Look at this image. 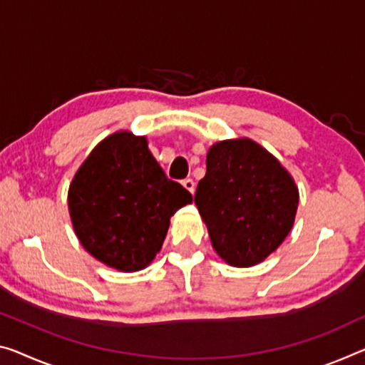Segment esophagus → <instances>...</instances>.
Segmentation results:
<instances>
[{
    "label": "esophagus",
    "instance_id": "34e87169",
    "mask_svg": "<svg viewBox=\"0 0 365 365\" xmlns=\"http://www.w3.org/2000/svg\"><path fill=\"white\" fill-rule=\"evenodd\" d=\"M182 186L186 187L190 194H194V190H195V182L192 181V179H189V178H187V179H184V181H182Z\"/></svg>",
    "mask_w": 365,
    "mask_h": 365
}]
</instances>
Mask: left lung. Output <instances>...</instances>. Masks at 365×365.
Returning a JSON list of instances; mask_svg holds the SVG:
<instances>
[{"label":"left lung","mask_w":365,"mask_h":365,"mask_svg":"<svg viewBox=\"0 0 365 365\" xmlns=\"http://www.w3.org/2000/svg\"><path fill=\"white\" fill-rule=\"evenodd\" d=\"M194 202L212 246L228 264L250 267L292 230L299 189L289 171L250 138L212 145Z\"/></svg>","instance_id":"obj_1"}]
</instances>
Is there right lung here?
Listing matches in <instances>:
<instances>
[{"instance_id": "obj_1", "label": "right lung", "mask_w": 365, "mask_h": 365, "mask_svg": "<svg viewBox=\"0 0 365 365\" xmlns=\"http://www.w3.org/2000/svg\"><path fill=\"white\" fill-rule=\"evenodd\" d=\"M192 195L168 179L145 137L115 132L89 153L68 189L73 228L89 255L117 271L147 267L170 218Z\"/></svg>"}]
</instances>
